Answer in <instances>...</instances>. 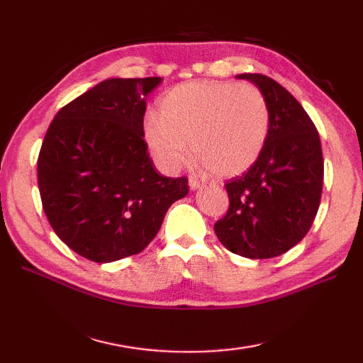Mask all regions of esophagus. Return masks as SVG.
Returning a JSON list of instances; mask_svg holds the SVG:
<instances>
[{
	"label": "esophagus",
	"instance_id": "34e87169",
	"mask_svg": "<svg viewBox=\"0 0 363 363\" xmlns=\"http://www.w3.org/2000/svg\"><path fill=\"white\" fill-rule=\"evenodd\" d=\"M189 186H190V189L191 190H198V189H201L204 184L199 181V179H196V177H190L189 179Z\"/></svg>",
	"mask_w": 363,
	"mask_h": 363
}]
</instances>
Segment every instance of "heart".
Masks as SVG:
<instances>
[{"label": "heart", "instance_id": "obj_1", "mask_svg": "<svg viewBox=\"0 0 363 363\" xmlns=\"http://www.w3.org/2000/svg\"><path fill=\"white\" fill-rule=\"evenodd\" d=\"M269 134V109L250 84L191 81L167 90L157 113L143 121V137L157 165L174 173L190 150L199 168L221 177L250 169Z\"/></svg>", "mask_w": 363, "mask_h": 363}]
</instances>
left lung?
Returning a JSON list of instances; mask_svg holds the SVG:
<instances>
[{"mask_svg": "<svg viewBox=\"0 0 363 363\" xmlns=\"http://www.w3.org/2000/svg\"><path fill=\"white\" fill-rule=\"evenodd\" d=\"M269 109L264 151L248 172L226 182L228 213L215 234L230 252L269 259L287 252L309 233L323 189L320 135L296 98L265 74L243 73Z\"/></svg>", "mask_w": 363, "mask_h": 363, "instance_id": "left-lung-1", "label": "left lung"}]
</instances>
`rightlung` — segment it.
I'll return each instance as SVG.
<instances>
[{
  "instance_id": "right-lung-1",
  "label": "right lung",
  "mask_w": 363,
  "mask_h": 363,
  "mask_svg": "<svg viewBox=\"0 0 363 363\" xmlns=\"http://www.w3.org/2000/svg\"><path fill=\"white\" fill-rule=\"evenodd\" d=\"M162 78H112L60 109L37 160L51 228L98 264L142 252L168 207L189 194L187 177L154 168L143 140L146 96Z\"/></svg>"
}]
</instances>
